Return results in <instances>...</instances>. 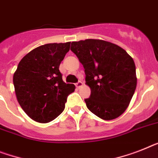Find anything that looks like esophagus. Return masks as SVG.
<instances>
[{
    "label": "esophagus",
    "mask_w": 158,
    "mask_h": 158,
    "mask_svg": "<svg viewBox=\"0 0 158 158\" xmlns=\"http://www.w3.org/2000/svg\"><path fill=\"white\" fill-rule=\"evenodd\" d=\"M82 85H83V83H82L81 81H78L77 83V84H76L77 88H78V89H80L81 87L82 86Z\"/></svg>",
    "instance_id": "1"
}]
</instances>
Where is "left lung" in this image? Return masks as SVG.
Segmentation results:
<instances>
[{
    "instance_id": "1",
    "label": "left lung",
    "mask_w": 158,
    "mask_h": 158,
    "mask_svg": "<svg viewBox=\"0 0 158 158\" xmlns=\"http://www.w3.org/2000/svg\"><path fill=\"white\" fill-rule=\"evenodd\" d=\"M71 51L83 65L90 88V96L85 99L89 110L104 120L120 116L136 88L133 59L119 46L102 40L73 42Z\"/></svg>"
}]
</instances>
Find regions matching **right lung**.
I'll use <instances>...</instances> for the list:
<instances>
[{
  "label": "right lung",
  "instance_id": "add662e5",
  "mask_svg": "<svg viewBox=\"0 0 158 158\" xmlns=\"http://www.w3.org/2000/svg\"><path fill=\"white\" fill-rule=\"evenodd\" d=\"M70 44H48L35 48L21 60L14 73L18 103L38 123H48L58 117L64 110L68 95L75 89L73 84L64 81L59 70Z\"/></svg>",
  "mask_w": 158,
  "mask_h": 158
}]
</instances>
